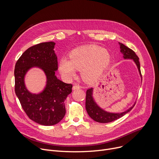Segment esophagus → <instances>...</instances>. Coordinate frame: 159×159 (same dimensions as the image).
Masks as SVG:
<instances>
[{
	"label": "esophagus",
	"mask_w": 159,
	"mask_h": 159,
	"mask_svg": "<svg viewBox=\"0 0 159 159\" xmlns=\"http://www.w3.org/2000/svg\"><path fill=\"white\" fill-rule=\"evenodd\" d=\"M80 88H81V86H79V84H75L73 86V90H76V89H80Z\"/></svg>",
	"instance_id": "34e87169"
}]
</instances>
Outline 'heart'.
I'll return each mask as SVG.
<instances>
[{
	"label": "heart",
	"mask_w": 159,
	"mask_h": 159,
	"mask_svg": "<svg viewBox=\"0 0 159 159\" xmlns=\"http://www.w3.org/2000/svg\"><path fill=\"white\" fill-rule=\"evenodd\" d=\"M111 62V55L107 49L97 46H88L75 49L70 53V59L62 57L59 61V70L66 78L76 75L81 70L82 77L88 81L98 79Z\"/></svg>",
	"instance_id": "heart-1"
}]
</instances>
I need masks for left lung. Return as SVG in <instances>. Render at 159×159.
I'll return each instance as SVG.
<instances>
[{
  "mask_svg": "<svg viewBox=\"0 0 159 159\" xmlns=\"http://www.w3.org/2000/svg\"><path fill=\"white\" fill-rule=\"evenodd\" d=\"M120 52L124 55L123 57L125 59H133L135 62L139 73L141 75L140 71V66L139 62V58L136 53L133 51V50L124 44L120 43ZM135 104L132 107H131L129 110L126 111H124L120 113H113L107 112L100 107L97 103L95 102L93 98V88L88 89L86 91V109L88 114L90 117L94 120L96 122L100 123H108L113 122L116 119H118L122 116H123L125 114H126L129 111H130L132 108L134 107Z\"/></svg>",
  "mask_w": 159,
  "mask_h": 159,
  "instance_id": "8db88e82",
  "label": "left lung"
}]
</instances>
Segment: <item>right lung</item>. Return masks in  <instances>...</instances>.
Instances as JSON below:
<instances>
[{
  "label": "right lung",
  "instance_id": "right-lung-1",
  "mask_svg": "<svg viewBox=\"0 0 159 159\" xmlns=\"http://www.w3.org/2000/svg\"><path fill=\"white\" fill-rule=\"evenodd\" d=\"M53 42L43 43L29 48L16 61L15 67V91L28 117L39 124L52 126L66 114L64 101L72 91V84H66L55 75L58 69ZM32 66H39L47 78L45 89L33 94L26 89L24 77Z\"/></svg>",
  "mask_w": 159,
  "mask_h": 159
}]
</instances>
